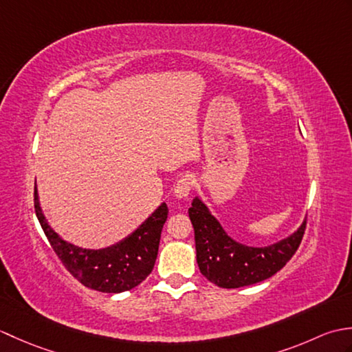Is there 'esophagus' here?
Wrapping results in <instances>:
<instances>
[{
    "instance_id": "esophagus-1",
    "label": "esophagus",
    "mask_w": 352,
    "mask_h": 352,
    "mask_svg": "<svg viewBox=\"0 0 352 352\" xmlns=\"http://www.w3.org/2000/svg\"><path fill=\"white\" fill-rule=\"evenodd\" d=\"M193 184H195V177H193V175H184V177H182L180 180H178L177 184H175L174 195L177 198H182V199L188 198L192 188H193Z\"/></svg>"
}]
</instances>
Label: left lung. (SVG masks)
Segmentation results:
<instances>
[{
	"label": "left lung",
	"mask_w": 352,
	"mask_h": 352,
	"mask_svg": "<svg viewBox=\"0 0 352 352\" xmlns=\"http://www.w3.org/2000/svg\"><path fill=\"white\" fill-rule=\"evenodd\" d=\"M195 230L197 263L208 281L223 289L251 286L276 274L294 256L305 230V219L294 233L266 246L234 241L203 199L195 197L189 208Z\"/></svg>",
	"instance_id": "1"
}]
</instances>
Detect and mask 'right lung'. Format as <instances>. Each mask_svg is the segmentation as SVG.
Instances as JSON below:
<instances>
[{"mask_svg": "<svg viewBox=\"0 0 352 352\" xmlns=\"http://www.w3.org/2000/svg\"><path fill=\"white\" fill-rule=\"evenodd\" d=\"M34 210L45 236L65 267L86 287L102 294L130 290L151 274L163 223L168 218V206L162 203L122 241L106 248L91 250L65 241L52 230L41 208L37 188H34Z\"/></svg>", "mask_w": 352, "mask_h": 352, "instance_id": "right-lung-1", "label": "right lung"}]
</instances>
